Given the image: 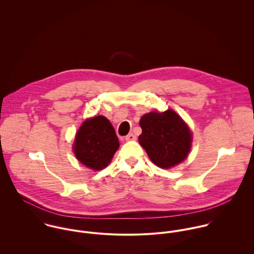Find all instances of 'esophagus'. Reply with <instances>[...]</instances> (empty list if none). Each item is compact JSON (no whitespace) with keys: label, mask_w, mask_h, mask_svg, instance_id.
<instances>
[{"label":"esophagus","mask_w":254,"mask_h":254,"mask_svg":"<svg viewBox=\"0 0 254 254\" xmlns=\"http://www.w3.org/2000/svg\"><path fill=\"white\" fill-rule=\"evenodd\" d=\"M125 140L126 141H133V140H136V136L133 134V133H130L129 135H127L125 137Z\"/></svg>","instance_id":"obj_1"}]
</instances>
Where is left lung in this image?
I'll return each instance as SVG.
<instances>
[{
	"label": "left lung",
	"mask_w": 254,
	"mask_h": 254,
	"mask_svg": "<svg viewBox=\"0 0 254 254\" xmlns=\"http://www.w3.org/2000/svg\"><path fill=\"white\" fill-rule=\"evenodd\" d=\"M139 143L150 160L161 168H170L188 155L191 134L181 117L173 110L149 112L140 120Z\"/></svg>",
	"instance_id": "8db88e82"
}]
</instances>
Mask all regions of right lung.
Masks as SVG:
<instances>
[{
  "instance_id": "right-lung-1",
  "label": "right lung",
  "mask_w": 254,
  "mask_h": 254,
  "mask_svg": "<svg viewBox=\"0 0 254 254\" xmlns=\"http://www.w3.org/2000/svg\"><path fill=\"white\" fill-rule=\"evenodd\" d=\"M119 147L115 130L105 116L87 119L78 130L74 142L77 159L89 168L102 170Z\"/></svg>"
}]
</instances>
